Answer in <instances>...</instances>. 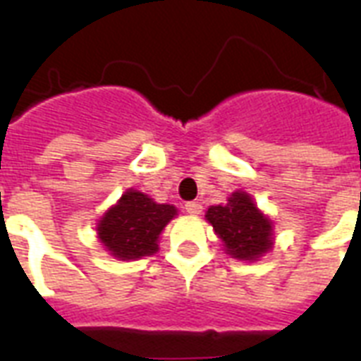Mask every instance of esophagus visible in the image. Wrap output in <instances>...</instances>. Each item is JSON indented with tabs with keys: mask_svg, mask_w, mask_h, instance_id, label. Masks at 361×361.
<instances>
[{
	"mask_svg": "<svg viewBox=\"0 0 361 361\" xmlns=\"http://www.w3.org/2000/svg\"><path fill=\"white\" fill-rule=\"evenodd\" d=\"M185 212L191 215H198L202 212V204L200 202H187L185 204Z\"/></svg>",
	"mask_w": 361,
	"mask_h": 361,
	"instance_id": "1",
	"label": "esophagus"
}]
</instances>
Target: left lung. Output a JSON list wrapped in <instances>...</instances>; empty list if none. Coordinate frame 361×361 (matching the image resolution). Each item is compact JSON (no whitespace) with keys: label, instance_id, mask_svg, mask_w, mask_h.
Here are the masks:
<instances>
[{"label":"left lung","instance_id":"left-lung-1","mask_svg":"<svg viewBox=\"0 0 361 361\" xmlns=\"http://www.w3.org/2000/svg\"><path fill=\"white\" fill-rule=\"evenodd\" d=\"M206 219L234 258L257 260L271 249V223L258 212L247 192H234L225 206L208 208Z\"/></svg>","mask_w":361,"mask_h":361}]
</instances>
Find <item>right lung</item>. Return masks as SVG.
I'll return each instance as SVG.
<instances>
[{
    "mask_svg": "<svg viewBox=\"0 0 361 361\" xmlns=\"http://www.w3.org/2000/svg\"><path fill=\"white\" fill-rule=\"evenodd\" d=\"M174 215V206L153 202L144 192L129 189L99 223V240L121 260L149 257L157 251L159 234Z\"/></svg>",
    "mask_w": 361,
    "mask_h": 361,
    "instance_id": "obj_1",
    "label": "right lung"
}]
</instances>
